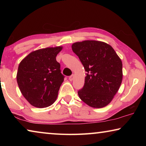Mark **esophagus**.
<instances>
[{
    "label": "esophagus",
    "instance_id": "1",
    "mask_svg": "<svg viewBox=\"0 0 146 146\" xmlns=\"http://www.w3.org/2000/svg\"><path fill=\"white\" fill-rule=\"evenodd\" d=\"M73 78H74V75H71L70 77H69V80H70V81H72L73 80Z\"/></svg>",
    "mask_w": 146,
    "mask_h": 146
}]
</instances>
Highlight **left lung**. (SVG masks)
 I'll return each instance as SVG.
<instances>
[{"instance_id": "1", "label": "left lung", "mask_w": 146, "mask_h": 146, "mask_svg": "<svg viewBox=\"0 0 146 146\" xmlns=\"http://www.w3.org/2000/svg\"><path fill=\"white\" fill-rule=\"evenodd\" d=\"M71 48L87 72L84 86L78 91L79 97L90 107H105L111 102L122 83V60L114 49L104 42H76Z\"/></svg>"}]
</instances>
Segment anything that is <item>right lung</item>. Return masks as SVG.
<instances>
[{
    "instance_id": "add662e5",
    "label": "right lung",
    "mask_w": 146,
    "mask_h": 146,
    "mask_svg": "<svg viewBox=\"0 0 146 146\" xmlns=\"http://www.w3.org/2000/svg\"><path fill=\"white\" fill-rule=\"evenodd\" d=\"M62 46L37 49L20 62L17 74L19 88L31 106L47 108L55 102L64 76L56 56Z\"/></svg>"
}]
</instances>
